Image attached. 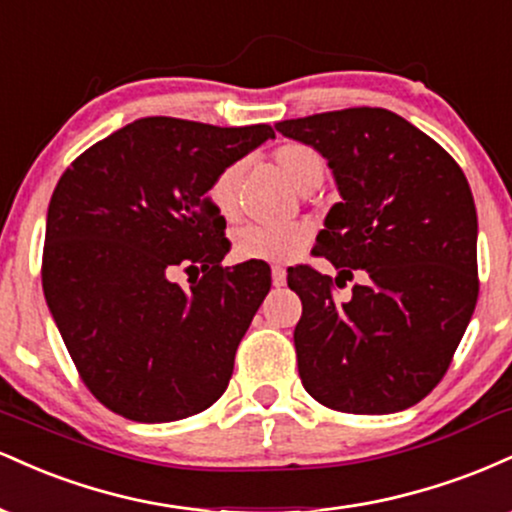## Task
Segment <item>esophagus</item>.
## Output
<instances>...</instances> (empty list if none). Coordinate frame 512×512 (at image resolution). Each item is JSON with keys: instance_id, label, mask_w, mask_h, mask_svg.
I'll return each mask as SVG.
<instances>
[{"instance_id": "esophagus-1", "label": "esophagus", "mask_w": 512, "mask_h": 512, "mask_svg": "<svg viewBox=\"0 0 512 512\" xmlns=\"http://www.w3.org/2000/svg\"><path fill=\"white\" fill-rule=\"evenodd\" d=\"M272 284L274 286H284L286 284V269L279 267V264H274V267H272Z\"/></svg>"}]
</instances>
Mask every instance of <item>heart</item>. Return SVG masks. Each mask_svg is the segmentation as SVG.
Masks as SVG:
<instances>
[{
	"mask_svg": "<svg viewBox=\"0 0 512 512\" xmlns=\"http://www.w3.org/2000/svg\"><path fill=\"white\" fill-rule=\"evenodd\" d=\"M274 163L286 180L298 192H313L325 180V158L308 144H281L274 149ZM243 178V163H231L211 180L207 199L214 211L223 219H233L238 214V185ZM313 240L310 223L296 221L289 226H243L233 238V250L240 260L262 262H291L308 248Z\"/></svg>",
	"mask_w": 512,
	"mask_h": 512,
	"instance_id": "obj_1",
	"label": "heart"
}]
</instances>
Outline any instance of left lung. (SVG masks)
Instances as JSON below:
<instances>
[{"label": "left lung", "instance_id": "left-lung-1", "mask_svg": "<svg viewBox=\"0 0 512 512\" xmlns=\"http://www.w3.org/2000/svg\"><path fill=\"white\" fill-rule=\"evenodd\" d=\"M330 161L342 202L310 264L289 272L303 303L293 332L310 397L344 414H390L421 402L448 373L479 296L477 209L455 158L385 108L276 122ZM367 281L339 302L353 269Z\"/></svg>", "mask_w": 512, "mask_h": 512}]
</instances>
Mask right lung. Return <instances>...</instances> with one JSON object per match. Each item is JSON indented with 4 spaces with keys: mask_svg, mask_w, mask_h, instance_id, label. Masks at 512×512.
Returning a JSON list of instances; mask_svg holds the SVG:
<instances>
[{
    "mask_svg": "<svg viewBox=\"0 0 512 512\" xmlns=\"http://www.w3.org/2000/svg\"><path fill=\"white\" fill-rule=\"evenodd\" d=\"M272 137L269 125L144 117L62 173L40 274L64 346L103 407L163 424L226 392L272 274L255 260L221 267L231 243L207 192ZM192 266L203 276L185 292L169 276Z\"/></svg>",
    "mask_w": 512,
    "mask_h": 512,
    "instance_id": "obj_1",
    "label": "right lung"
}]
</instances>
